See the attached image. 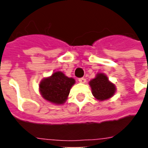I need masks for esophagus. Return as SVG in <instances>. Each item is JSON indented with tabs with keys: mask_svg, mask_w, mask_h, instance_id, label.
Wrapping results in <instances>:
<instances>
[{
	"mask_svg": "<svg viewBox=\"0 0 148 148\" xmlns=\"http://www.w3.org/2000/svg\"><path fill=\"white\" fill-rule=\"evenodd\" d=\"M78 82H81V83H86V79L85 77H80V78H78Z\"/></svg>",
	"mask_w": 148,
	"mask_h": 148,
	"instance_id": "1",
	"label": "esophagus"
}]
</instances>
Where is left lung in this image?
Returning a JSON list of instances; mask_svg holds the SVG:
<instances>
[{"label": "left lung", "mask_w": 148, "mask_h": 148, "mask_svg": "<svg viewBox=\"0 0 148 148\" xmlns=\"http://www.w3.org/2000/svg\"><path fill=\"white\" fill-rule=\"evenodd\" d=\"M90 86L94 97L99 101L110 98L116 90L114 85L111 83L107 76L103 74H98L95 78L90 81Z\"/></svg>", "instance_id": "obj_1"}]
</instances>
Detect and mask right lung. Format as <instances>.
<instances>
[{
    "mask_svg": "<svg viewBox=\"0 0 148 148\" xmlns=\"http://www.w3.org/2000/svg\"><path fill=\"white\" fill-rule=\"evenodd\" d=\"M74 83V78L66 77L63 73L57 71L41 82L39 90L42 97L47 101L55 104H63Z\"/></svg>",
    "mask_w": 148,
    "mask_h": 148,
    "instance_id": "right-lung-1",
    "label": "right lung"
}]
</instances>
